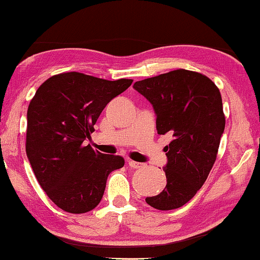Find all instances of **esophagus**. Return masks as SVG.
<instances>
[{
	"label": "esophagus",
	"instance_id": "34e87169",
	"mask_svg": "<svg viewBox=\"0 0 260 260\" xmlns=\"http://www.w3.org/2000/svg\"><path fill=\"white\" fill-rule=\"evenodd\" d=\"M128 166L133 169H141L145 167V163L135 162V160H128Z\"/></svg>",
	"mask_w": 260,
	"mask_h": 260
}]
</instances>
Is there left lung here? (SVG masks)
Returning <instances> with one entry per match:
<instances>
[{
    "label": "left lung",
    "mask_w": 260,
    "mask_h": 260,
    "mask_svg": "<svg viewBox=\"0 0 260 260\" xmlns=\"http://www.w3.org/2000/svg\"><path fill=\"white\" fill-rule=\"evenodd\" d=\"M133 88L154 108L166 146L167 186L146 203L159 211L182 207L196 196L216 159L225 119L217 86L200 73L177 69L135 82Z\"/></svg>",
    "instance_id": "8db88e82"
}]
</instances>
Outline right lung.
I'll return each mask as SVG.
<instances>
[{"mask_svg":"<svg viewBox=\"0 0 260 260\" xmlns=\"http://www.w3.org/2000/svg\"><path fill=\"white\" fill-rule=\"evenodd\" d=\"M133 80L103 78L71 72L49 77L27 109L26 155L40 186L57 207L73 214L101 203L111 172L125 159L85 146L108 103Z\"/></svg>","mask_w":260,"mask_h":260,"instance_id":"1","label":"right lung"}]
</instances>
